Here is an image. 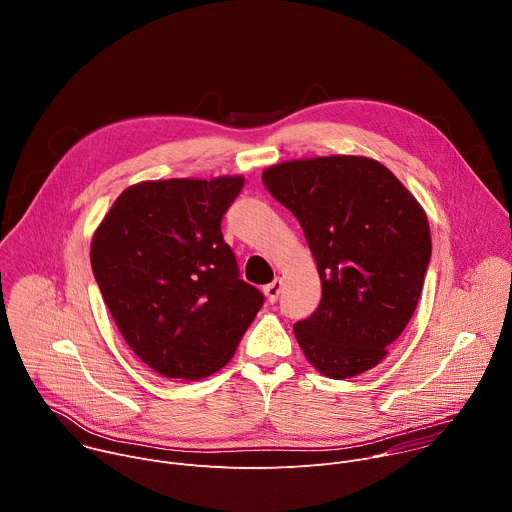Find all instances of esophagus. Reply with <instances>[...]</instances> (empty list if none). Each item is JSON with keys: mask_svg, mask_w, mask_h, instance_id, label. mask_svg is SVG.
<instances>
[{"mask_svg": "<svg viewBox=\"0 0 512 512\" xmlns=\"http://www.w3.org/2000/svg\"><path fill=\"white\" fill-rule=\"evenodd\" d=\"M281 287H283L281 279H273L271 283H267V285L263 287L265 296H267V300H269L271 304H275V302H277V298H279V294H281Z\"/></svg>", "mask_w": 512, "mask_h": 512, "instance_id": "obj_1", "label": "esophagus"}]
</instances>
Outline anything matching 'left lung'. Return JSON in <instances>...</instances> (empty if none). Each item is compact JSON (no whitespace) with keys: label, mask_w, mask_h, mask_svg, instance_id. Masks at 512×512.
Listing matches in <instances>:
<instances>
[{"label":"left lung","mask_w":512,"mask_h":512,"mask_svg":"<svg viewBox=\"0 0 512 512\" xmlns=\"http://www.w3.org/2000/svg\"><path fill=\"white\" fill-rule=\"evenodd\" d=\"M314 253L322 300L294 324L314 367L350 379L387 356L409 324L431 259L423 208L383 164L360 156L294 160L263 172Z\"/></svg>","instance_id":"8db88e82"}]
</instances>
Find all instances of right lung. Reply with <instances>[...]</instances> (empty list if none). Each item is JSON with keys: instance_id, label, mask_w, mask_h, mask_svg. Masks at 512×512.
<instances>
[{"instance_id": "1", "label": "right lung", "mask_w": 512, "mask_h": 512, "mask_svg": "<svg viewBox=\"0 0 512 512\" xmlns=\"http://www.w3.org/2000/svg\"><path fill=\"white\" fill-rule=\"evenodd\" d=\"M245 178L127 188L91 243L103 300L129 348L168 379H202L233 358L261 310L221 223Z\"/></svg>"}]
</instances>
